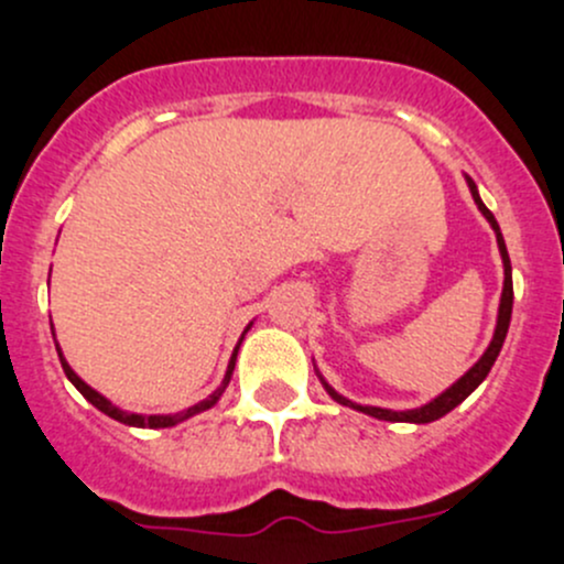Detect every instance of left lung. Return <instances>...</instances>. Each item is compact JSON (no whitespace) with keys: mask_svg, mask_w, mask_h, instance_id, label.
<instances>
[{"mask_svg":"<svg viewBox=\"0 0 564 564\" xmlns=\"http://www.w3.org/2000/svg\"><path fill=\"white\" fill-rule=\"evenodd\" d=\"M466 185H469L471 198H475L477 209H480V213L486 215V220H488V224H491L494 235H497V246H499V253H502V264H505V286H502V300H499L497 329H494V338H491V344H488V349L482 351L480 360H477L475 366H471L469 371H466L464 377H460L456 384H451V388L442 392V395H436L434 401L425 403V406H420V409H406V412H392V409L360 406V403H351L349 398L338 395V392H335V390L329 388V384L322 379L324 390H327L329 395H333V401L344 403V406L357 409V412L371 414V417H377V420H390V423H434V420L445 417L447 412H453V409H456L458 403L464 401L466 395H471L477 384H480L482 379L488 377V371H491V366H494V362H497L499 351H502L505 335H508V327H510V314H513V270H510V256H508V248H505L502 231H499L497 218H494L491 209H488L486 204L480 202V193H477V185L469 180V176H466Z\"/></svg>","mask_w":564,"mask_h":564,"instance_id":"1","label":"left lung"}]
</instances>
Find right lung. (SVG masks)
<instances>
[{
  "mask_svg": "<svg viewBox=\"0 0 564 564\" xmlns=\"http://www.w3.org/2000/svg\"><path fill=\"white\" fill-rule=\"evenodd\" d=\"M248 327H250V324H248ZM248 327H246V333H248ZM246 333H242V338H246ZM242 338H240V344H242ZM240 344H237V349H240ZM237 349H235V355H231V360H229V371H226V377H224V382H220V388L215 390L213 395H209V398H204V401H198L196 406H187L185 412H176V414H133V412H122V409H117V406H113V403L108 401V398L100 395L98 390H93V388H89V384L84 382V379L78 377V373L73 371L70 366H67V360H65V357H62V349H59V346H56V351H59V362H62V368H65V377L70 379L73 384H76V390L82 392V395L87 398V401L93 403V406H98L100 412L108 414V417L119 420V423H124V425H135V429H172V425L182 423V420H187V417H193V414L204 412V409L215 406V403H218V398L224 395L226 384H229V379H231V371H235V362H237Z\"/></svg>",
  "mask_w": 564,
  "mask_h": 564,
  "instance_id": "add662e5",
  "label": "right lung"
}]
</instances>
